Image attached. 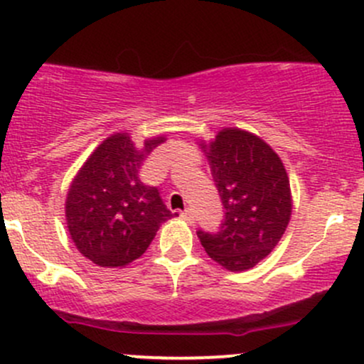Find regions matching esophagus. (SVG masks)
<instances>
[{
  "label": "esophagus",
  "instance_id": "34e87169",
  "mask_svg": "<svg viewBox=\"0 0 364 364\" xmlns=\"http://www.w3.org/2000/svg\"><path fill=\"white\" fill-rule=\"evenodd\" d=\"M181 217L183 218V220H187V222H193L194 220V215H193V212H191L189 208L183 210V212L181 213Z\"/></svg>",
  "mask_w": 364,
  "mask_h": 364
}]
</instances>
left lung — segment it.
<instances>
[{"mask_svg":"<svg viewBox=\"0 0 364 364\" xmlns=\"http://www.w3.org/2000/svg\"><path fill=\"white\" fill-rule=\"evenodd\" d=\"M225 215L217 232L198 230L203 248L228 271L252 269L279 243L291 217V191L279 156L260 136L224 128L199 144Z\"/></svg>","mask_w":364,"mask_h":364,"instance_id":"left-lung-1","label":"left lung"}]
</instances>
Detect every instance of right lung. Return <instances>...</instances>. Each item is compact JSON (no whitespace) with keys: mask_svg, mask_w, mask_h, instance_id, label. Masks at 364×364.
<instances>
[{"mask_svg":"<svg viewBox=\"0 0 364 364\" xmlns=\"http://www.w3.org/2000/svg\"><path fill=\"white\" fill-rule=\"evenodd\" d=\"M154 136L136 149L128 134H114L90 154L69 187L65 220L83 257L100 267H124L149 248L159 225L173 217L158 187L140 182Z\"/></svg>","mask_w":364,"mask_h":364,"instance_id":"1","label":"right lung"}]
</instances>
